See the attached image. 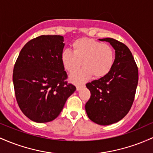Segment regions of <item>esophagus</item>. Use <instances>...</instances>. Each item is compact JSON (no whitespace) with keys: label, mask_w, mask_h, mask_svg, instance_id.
Wrapping results in <instances>:
<instances>
[{"label":"esophagus","mask_w":153,"mask_h":153,"mask_svg":"<svg viewBox=\"0 0 153 153\" xmlns=\"http://www.w3.org/2000/svg\"><path fill=\"white\" fill-rule=\"evenodd\" d=\"M85 85H76V90H79L82 87H84Z\"/></svg>","instance_id":"34e87169"}]
</instances>
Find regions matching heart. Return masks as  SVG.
<instances>
[{
    "mask_svg": "<svg viewBox=\"0 0 153 153\" xmlns=\"http://www.w3.org/2000/svg\"><path fill=\"white\" fill-rule=\"evenodd\" d=\"M73 52L65 50L61 56V61L66 71L73 74L75 83H82L93 75L95 78H102L107 75L114 66V51L109 45L101 43L95 39L80 38L72 43Z\"/></svg>",
    "mask_w": 153,
    "mask_h": 153,
    "instance_id": "heart-1",
    "label": "heart"
}]
</instances>
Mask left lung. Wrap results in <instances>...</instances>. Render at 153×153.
Segmentation results:
<instances>
[{"label": "left lung", "mask_w": 153, "mask_h": 153, "mask_svg": "<svg viewBox=\"0 0 153 153\" xmlns=\"http://www.w3.org/2000/svg\"><path fill=\"white\" fill-rule=\"evenodd\" d=\"M99 39L113 46L116 58L107 75L86 85L91 96L85 110L91 121L105 126L119 121L131 109L139 75L133 56L126 45L113 38Z\"/></svg>", "instance_id": "8db88e82"}]
</instances>
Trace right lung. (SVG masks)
<instances>
[{"label":"right lung","mask_w":153,"mask_h":153,"mask_svg":"<svg viewBox=\"0 0 153 153\" xmlns=\"http://www.w3.org/2000/svg\"><path fill=\"white\" fill-rule=\"evenodd\" d=\"M63 37L41 35L22 48L13 68L15 96L21 111L32 121L45 123L57 118L76 87L66 81L61 56Z\"/></svg>","instance_id":"1"}]
</instances>
